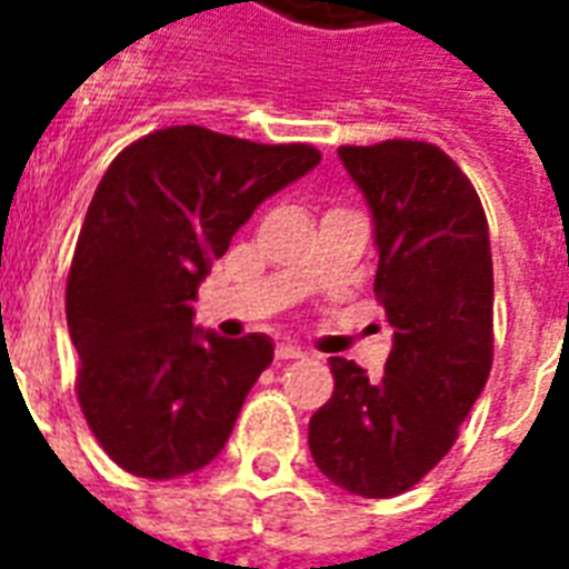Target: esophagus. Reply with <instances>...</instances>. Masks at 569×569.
Segmentation results:
<instances>
[{"instance_id": "esophagus-1", "label": "esophagus", "mask_w": 569, "mask_h": 569, "mask_svg": "<svg viewBox=\"0 0 569 569\" xmlns=\"http://www.w3.org/2000/svg\"><path fill=\"white\" fill-rule=\"evenodd\" d=\"M277 360H301L303 351L298 346H292V342H283V346H277Z\"/></svg>"}]
</instances>
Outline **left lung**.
<instances>
[{
    "mask_svg": "<svg viewBox=\"0 0 569 569\" xmlns=\"http://www.w3.org/2000/svg\"><path fill=\"white\" fill-rule=\"evenodd\" d=\"M372 209L392 351L383 375L330 357L333 396L310 419L316 467L337 487L389 499L458 440L493 363V259L472 182L428 141L339 147Z\"/></svg>",
    "mask_w": 569,
    "mask_h": 569,
    "instance_id": "1",
    "label": "left lung"
}]
</instances>
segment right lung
<instances>
[{"mask_svg":"<svg viewBox=\"0 0 569 569\" xmlns=\"http://www.w3.org/2000/svg\"><path fill=\"white\" fill-rule=\"evenodd\" d=\"M319 162L310 144L168 127L109 164L76 241L67 328L82 413L120 469L164 481L218 458L274 346L194 328L191 303L253 209Z\"/></svg>","mask_w":569,"mask_h":569,"instance_id":"right-lung-1","label":"right lung"}]
</instances>
